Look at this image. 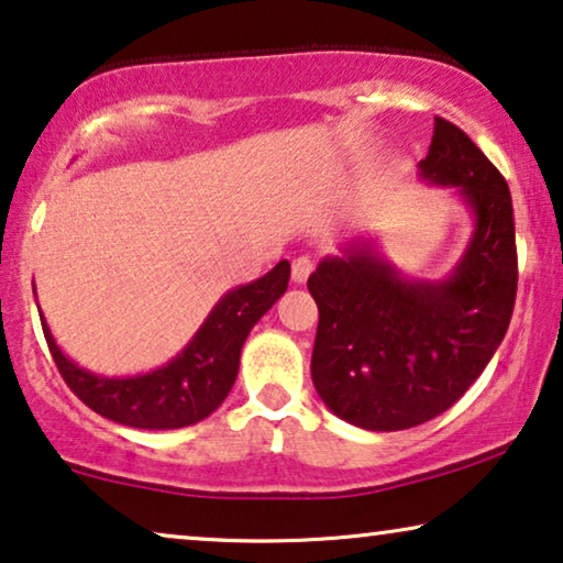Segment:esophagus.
I'll return each mask as SVG.
<instances>
[{
	"mask_svg": "<svg viewBox=\"0 0 563 563\" xmlns=\"http://www.w3.org/2000/svg\"><path fill=\"white\" fill-rule=\"evenodd\" d=\"M312 268H314V264H312L310 256H299V258H295V264H291V282H295V284H305L307 276L312 274Z\"/></svg>",
	"mask_w": 563,
	"mask_h": 563,
	"instance_id": "obj_1",
	"label": "esophagus"
}]
</instances>
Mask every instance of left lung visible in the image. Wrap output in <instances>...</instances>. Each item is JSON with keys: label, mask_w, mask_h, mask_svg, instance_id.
I'll list each match as a JSON object with an SVG mask.
<instances>
[{"label": "left lung", "mask_w": 563, "mask_h": 563, "mask_svg": "<svg viewBox=\"0 0 563 563\" xmlns=\"http://www.w3.org/2000/svg\"><path fill=\"white\" fill-rule=\"evenodd\" d=\"M420 176L453 187L474 233L445 279H412L376 251L349 243L325 256L307 289L320 310L312 384L338 418L405 430L449 410L503 343L518 291L512 197L464 130L435 118Z\"/></svg>", "instance_id": "obj_1"}]
</instances>
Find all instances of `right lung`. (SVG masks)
Listing matches in <instances>:
<instances>
[{
    "label": "right lung",
    "mask_w": 563,
    "mask_h": 563,
    "mask_svg": "<svg viewBox=\"0 0 563 563\" xmlns=\"http://www.w3.org/2000/svg\"><path fill=\"white\" fill-rule=\"evenodd\" d=\"M287 284L289 261H279L261 279L230 289L168 364L135 376L87 372L58 349L43 314L41 322L60 376L84 405L128 428L174 430L195 426L225 402L241 366L245 338L287 291Z\"/></svg>",
    "instance_id": "right-lung-1"
}]
</instances>
